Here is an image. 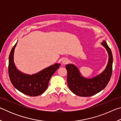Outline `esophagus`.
<instances>
[{
  "label": "esophagus",
  "mask_w": 121,
  "mask_h": 121,
  "mask_svg": "<svg viewBox=\"0 0 121 121\" xmlns=\"http://www.w3.org/2000/svg\"><path fill=\"white\" fill-rule=\"evenodd\" d=\"M68 62H69L68 59H67V58L63 59V60H62V64H63V65L67 64V63H68Z\"/></svg>",
  "instance_id": "obj_1"
}]
</instances>
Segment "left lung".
Returning <instances> with one entry per match:
<instances>
[{
	"label": "left lung",
	"instance_id": "left-lung-1",
	"mask_svg": "<svg viewBox=\"0 0 121 121\" xmlns=\"http://www.w3.org/2000/svg\"><path fill=\"white\" fill-rule=\"evenodd\" d=\"M101 45L107 50L108 61L106 68L102 72L91 78L83 77L78 68L73 64L65 65L67 70V84L73 92L81 97H90L99 92L108 84L111 77L112 67V56L111 50L106 41Z\"/></svg>",
	"mask_w": 121,
	"mask_h": 121
}]
</instances>
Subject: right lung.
<instances>
[{
    "label": "right lung",
    "mask_w": 121,
    "mask_h": 121,
    "mask_svg": "<svg viewBox=\"0 0 121 121\" xmlns=\"http://www.w3.org/2000/svg\"><path fill=\"white\" fill-rule=\"evenodd\" d=\"M16 44L17 43L9 56V73L12 84L15 89L26 95L36 97L42 95L48 88L51 77L60 64L56 63L31 75L23 73L16 68L14 63V53Z\"/></svg>",
    "instance_id": "add662e5"
}]
</instances>
